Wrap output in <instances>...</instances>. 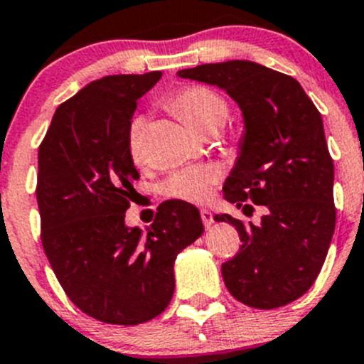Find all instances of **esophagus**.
I'll use <instances>...</instances> for the list:
<instances>
[{
	"mask_svg": "<svg viewBox=\"0 0 364 364\" xmlns=\"http://www.w3.org/2000/svg\"><path fill=\"white\" fill-rule=\"evenodd\" d=\"M200 218H203V223H204L205 229H209V227L213 225V215L209 209H205V208L200 209Z\"/></svg>",
	"mask_w": 364,
	"mask_h": 364,
	"instance_id": "esophagus-1",
	"label": "esophagus"
}]
</instances>
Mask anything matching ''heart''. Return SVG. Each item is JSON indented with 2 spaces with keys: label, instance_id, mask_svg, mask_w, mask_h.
<instances>
[{
  "label": "heart",
  "instance_id": "obj_1",
  "mask_svg": "<svg viewBox=\"0 0 364 364\" xmlns=\"http://www.w3.org/2000/svg\"><path fill=\"white\" fill-rule=\"evenodd\" d=\"M167 107L185 117L192 127H196L203 134H213L218 130L229 116V105L225 98L205 86L181 87L167 98ZM146 127H148V121L142 116L135 117L128 127L127 148L128 155L135 164L144 161ZM218 179L220 172L215 165L188 167L171 174V178L164 183V192L172 199L186 200V203H204Z\"/></svg>",
  "mask_w": 364,
  "mask_h": 364
}]
</instances>
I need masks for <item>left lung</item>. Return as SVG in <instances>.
Instances as JSON below:
<instances>
[{
    "label": "left lung",
    "instance_id": "1",
    "mask_svg": "<svg viewBox=\"0 0 364 364\" xmlns=\"http://www.w3.org/2000/svg\"><path fill=\"white\" fill-rule=\"evenodd\" d=\"M183 79L213 84L243 111L241 155L223 197L259 225L215 215L240 232L243 245L222 264L229 292L252 308L271 310L301 297L317 280L335 232V168L321 112L294 77L253 61H225L179 70Z\"/></svg>",
    "mask_w": 364,
    "mask_h": 364
}]
</instances>
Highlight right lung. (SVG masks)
Masks as SVG:
<instances>
[{
  "label": "right lung",
  "instance_id": "obj_1",
  "mask_svg": "<svg viewBox=\"0 0 364 364\" xmlns=\"http://www.w3.org/2000/svg\"><path fill=\"white\" fill-rule=\"evenodd\" d=\"M161 72L93 80L54 112L38 148L42 245L77 308L105 324L160 315L174 294V260L203 234L199 209L161 203L142 232L124 225L139 179L127 135L137 100Z\"/></svg>",
  "mask_w": 364,
  "mask_h": 364
}]
</instances>
